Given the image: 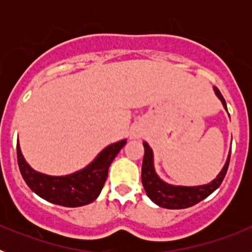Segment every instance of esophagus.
<instances>
[{"label":"esophagus","instance_id":"esophagus-1","mask_svg":"<svg viewBox=\"0 0 252 252\" xmlns=\"http://www.w3.org/2000/svg\"><path fill=\"white\" fill-rule=\"evenodd\" d=\"M132 136H135V137H136V136H137V135H136V132H135V133H133V135H132Z\"/></svg>","mask_w":252,"mask_h":252}]
</instances>
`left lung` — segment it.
Listing matches in <instances>:
<instances>
[{
    "mask_svg": "<svg viewBox=\"0 0 252 252\" xmlns=\"http://www.w3.org/2000/svg\"><path fill=\"white\" fill-rule=\"evenodd\" d=\"M213 90H215L216 95L221 99L222 104L227 111L223 95L218 91L217 87H213ZM144 149H145V154H144L141 169L142 186H144L148 197L154 203L168 209L188 208V207H192L203 201L204 198L208 197L209 194H212L216 189L221 186L222 180L224 179V175L227 173V169H228V164H230L231 153L228 154V158H227L226 164L222 168L221 173L208 184L197 187L171 186V184L165 183L164 180L160 179L159 175L157 174L155 168H154L153 150H151L148 142H144Z\"/></svg>",
    "mask_w": 252,
    "mask_h": 252,
    "instance_id": "obj_1",
    "label": "left lung"
}]
</instances>
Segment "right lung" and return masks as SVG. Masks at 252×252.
I'll return each mask as SVG.
<instances>
[{
	"instance_id": "obj_1",
	"label": "right lung",
	"mask_w": 252,
	"mask_h": 252,
	"mask_svg": "<svg viewBox=\"0 0 252 252\" xmlns=\"http://www.w3.org/2000/svg\"><path fill=\"white\" fill-rule=\"evenodd\" d=\"M126 144L121 140L104 148L90 165L73 174L53 177L34 170L26 162L17 141V162L29 188L45 201L64 207L90 204L98 197L108 175L111 162Z\"/></svg>"
}]
</instances>
